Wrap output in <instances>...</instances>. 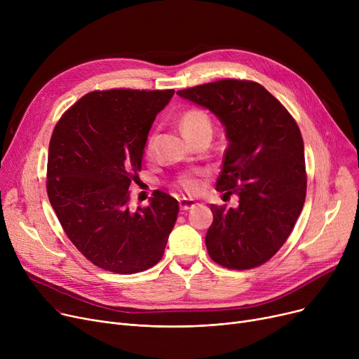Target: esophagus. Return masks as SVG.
<instances>
[{"label": "esophagus", "mask_w": 359, "mask_h": 359, "mask_svg": "<svg viewBox=\"0 0 359 359\" xmlns=\"http://www.w3.org/2000/svg\"><path fill=\"white\" fill-rule=\"evenodd\" d=\"M179 205H180V210H182V211H189V210H192L194 206L196 205V202L192 201V199L182 198V199L179 201Z\"/></svg>", "instance_id": "obj_1"}]
</instances>
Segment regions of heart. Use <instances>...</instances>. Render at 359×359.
Instances as JSON below:
<instances>
[{
    "mask_svg": "<svg viewBox=\"0 0 359 359\" xmlns=\"http://www.w3.org/2000/svg\"><path fill=\"white\" fill-rule=\"evenodd\" d=\"M179 125L180 129L183 130V134L189 138L192 142H195L199 138L203 137H210L212 134V123L210 116L206 115V111L198 109V107H191L182 111V115L179 118ZM156 144H157V134L156 132H151L145 141V153L148 156H153L156 151ZM201 173H183L175 180V187L179 189L183 194L187 195H196L201 191Z\"/></svg>",
    "mask_w": 359,
    "mask_h": 359,
    "instance_id": "b5f03b06",
    "label": "heart"
}]
</instances>
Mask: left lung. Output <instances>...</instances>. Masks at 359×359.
<instances>
[{"instance_id":"left-lung-1","label":"left lung","mask_w":359,"mask_h":359,"mask_svg":"<svg viewBox=\"0 0 359 359\" xmlns=\"http://www.w3.org/2000/svg\"><path fill=\"white\" fill-rule=\"evenodd\" d=\"M177 94L210 109L229 138L217 191L237 194L238 208L211 205L208 255L229 269L257 268L284 246L304 206L307 173L299 128L256 81L224 79Z\"/></svg>"}]
</instances>
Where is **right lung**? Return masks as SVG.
I'll use <instances>...</instances> for the list:
<instances>
[{
  "instance_id": "obj_1",
  "label": "right lung",
  "mask_w": 359,
  "mask_h": 359,
  "mask_svg": "<svg viewBox=\"0 0 359 359\" xmlns=\"http://www.w3.org/2000/svg\"><path fill=\"white\" fill-rule=\"evenodd\" d=\"M175 90L113 88L87 93L52 132L46 191L67 237L104 271H147L164 255L179 203L157 191L148 206L129 208L144 147L157 113Z\"/></svg>"
}]
</instances>
